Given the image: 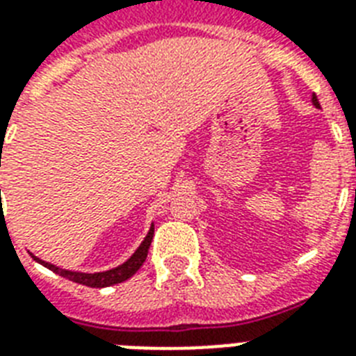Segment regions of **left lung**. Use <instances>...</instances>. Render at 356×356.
<instances>
[{"label":"left lung","mask_w":356,"mask_h":356,"mask_svg":"<svg viewBox=\"0 0 356 356\" xmlns=\"http://www.w3.org/2000/svg\"><path fill=\"white\" fill-rule=\"evenodd\" d=\"M312 103H314L316 107H320V103H318V99H316V96H312Z\"/></svg>","instance_id":"1"}]
</instances>
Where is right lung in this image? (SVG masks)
Returning <instances> with one entry per match:
<instances>
[{
  "instance_id": "obj_1",
  "label": "right lung",
  "mask_w": 356,
  "mask_h": 356,
  "mask_svg": "<svg viewBox=\"0 0 356 356\" xmlns=\"http://www.w3.org/2000/svg\"><path fill=\"white\" fill-rule=\"evenodd\" d=\"M153 233H155V227L151 225L149 233L144 238V242L140 243V248L134 251V254L127 262H123L118 268H113L108 271H99V273H81V271H70L63 270V268H57V266L49 264V262H44V260L36 259L35 254H31L36 262H40L42 266H46L47 270L55 271L57 275L68 279V281L79 282V284H85V286L90 288H105L113 286V284H120V282L127 281L129 277H133L136 271L140 270V266L145 262V257H147V251H149L151 240H153Z\"/></svg>"
}]
</instances>
